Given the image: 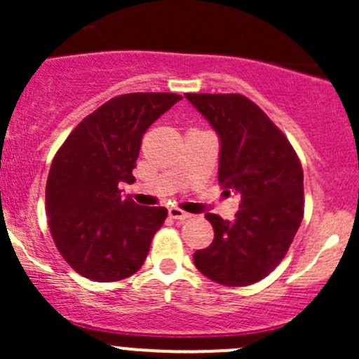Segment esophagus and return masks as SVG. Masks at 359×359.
<instances>
[{"label":"esophagus","mask_w":359,"mask_h":359,"mask_svg":"<svg viewBox=\"0 0 359 359\" xmlns=\"http://www.w3.org/2000/svg\"><path fill=\"white\" fill-rule=\"evenodd\" d=\"M168 215H170V219H173V220H186L191 217L189 213L184 212V210H180V208H175V206L168 208Z\"/></svg>","instance_id":"obj_1"}]
</instances>
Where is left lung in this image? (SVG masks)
Here are the masks:
<instances>
[{
  "label": "left lung",
  "mask_w": 359,
  "mask_h": 359,
  "mask_svg": "<svg viewBox=\"0 0 359 359\" xmlns=\"http://www.w3.org/2000/svg\"><path fill=\"white\" fill-rule=\"evenodd\" d=\"M219 135V182L241 198L233 222L206 213L210 247L194 266L226 287H247L283 260L304 217V172L280 128L240 93H186Z\"/></svg>",
  "instance_id": "1"
}]
</instances>
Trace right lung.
<instances>
[{
  "label": "right lung",
  "instance_id": "1",
  "mask_svg": "<svg viewBox=\"0 0 359 359\" xmlns=\"http://www.w3.org/2000/svg\"><path fill=\"white\" fill-rule=\"evenodd\" d=\"M177 93H125L86 116L50 166L46 217L64 260L93 281H119L142 267L166 208L140 206L119 191L132 170L146 130Z\"/></svg>",
  "mask_w": 359,
  "mask_h": 359
}]
</instances>
